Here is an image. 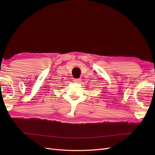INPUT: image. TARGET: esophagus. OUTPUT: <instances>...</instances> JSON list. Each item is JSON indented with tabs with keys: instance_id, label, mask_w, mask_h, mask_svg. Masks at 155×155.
Here are the masks:
<instances>
[{
	"instance_id": "obj_1",
	"label": "esophagus",
	"mask_w": 155,
	"mask_h": 155,
	"mask_svg": "<svg viewBox=\"0 0 155 155\" xmlns=\"http://www.w3.org/2000/svg\"><path fill=\"white\" fill-rule=\"evenodd\" d=\"M74 82H75V83H79L81 81V79H80V78H76V79H74V81H73Z\"/></svg>"
}]
</instances>
